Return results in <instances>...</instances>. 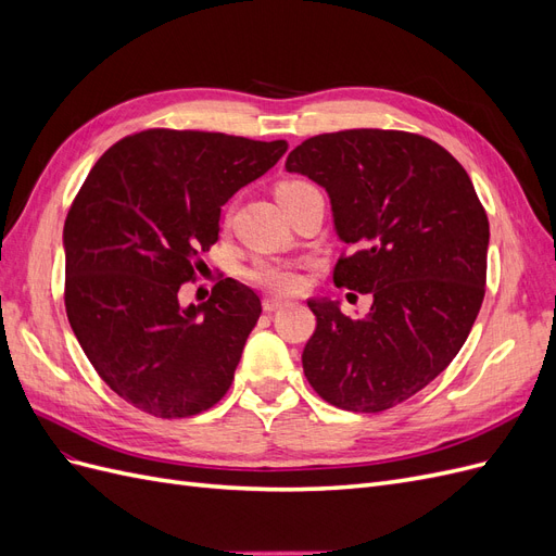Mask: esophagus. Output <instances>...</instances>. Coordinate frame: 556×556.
<instances>
[{
  "label": "esophagus",
  "instance_id": "esophagus-1",
  "mask_svg": "<svg viewBox=\"0 0 556 556\" xmlns=\"http://www.w3.org/2000/svg\"><path fill=\"white\" fill-rule=\"evenodd\" d=\"M285 304H288V301H285V299H278V296H266V299H264V311H266V313H274V311L282 308Z\"/></svg>",
  "mask_w": 556,
  "mask_h": 556
}]
</instances>
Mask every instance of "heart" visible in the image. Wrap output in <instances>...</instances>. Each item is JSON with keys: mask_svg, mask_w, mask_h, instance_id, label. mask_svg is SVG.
<instances>
[{"mask_svg": "<svg viewBox=\"0 0 556 556\" xmlns=\"http://www.w3.org/2000/svg\"><path fill=\"white\" fill-rule=\"evenodd\" d=\"M299 185H306V182L285 180L278 185L276 194L280 197L285 192L299 188ZM245 280L274 294H294L301 290V282H304V278L299 274V264L282 262V260H257L245 271Z\"/></svg>", "mask_w": 556, "mask_h": 556, "instance_id": "obj_1", "label": "heart"}]
</instances>
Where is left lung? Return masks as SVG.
<instances>
[{
	"label": "left lung",
	"mask_w": 556,
	"mask_h": 556,
	"mask_svg": "<svg viewBox=\"0 0 556 556\" xmlns=\"http://www.w3.org/2000/svg\"><path fill=\"white\" fill-rule=\"evenodd\" d=\"M285 169L323 185L352 245L333 282L374 296L359 319L339 301H308L304 374L336 408H394L445 371L480 313L490 223L473 182L443 146L396 129L319 134Z\"/></svg>",
	"instance_id": "obj_1"
}]
</instances>
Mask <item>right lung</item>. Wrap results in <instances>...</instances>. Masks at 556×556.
Listing matches in <instances>:
<instances>
[{
    "instance_id": "add662e5",
    "label": "right lung",
    "mask_w": 556,
    "mask_h": 556,
    "mask_svg": "<svg viewBox=\"0 0 556 556\" xmlns=\"http://www.w3.org/2000/svg\"><path fill=\"white\" fill-rule=\"evenodd\" d=\"M285 141L146 129L97 160L64 220V306L111 390L155 417L220 401L257 325L260 296L225 278L178 304L220 231V208L285 155Z\"/></svg>"
}]
</instances>
